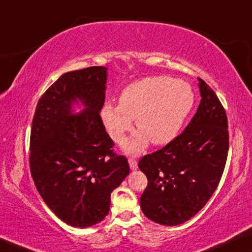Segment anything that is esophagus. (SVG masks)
Here are the masks:
<instances>
[{
    "instance_id": "esophagus-1",
    "label": "esophagus",
    "mask_w": 252,
    "mask_h": 252,
    "mask_svg": "<svg viewBox=\"0 0 252 252\" xmlns=\"http://www.w3.org/2000/svg\"><path fill=\"white\" fill-rule=\"evenodd\" d=\"M128 162H129V166H130L131 170H136L137 169V161H136V158H130L129 160H128Z\"/></svg>"
}]
</instances>
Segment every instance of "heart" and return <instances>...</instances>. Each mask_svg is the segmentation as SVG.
Here are the masks:
<instances>
[{"instance_id":"b5f03b06","label":"heart","mask_w":252,"mask_h":252,"mask_svg":"<svg viewBox=\"0 0 252 252\" xmlns=\"http://www.w3.org/2000/svg\"><path fill=\"white\" fill-rule=\"evenodd\" d=\"M195 102L191 87L168 76L143 79L126 87L119 104L106 103L101 118L116 143H122L133 127V119L141 129L125 143L128 153H137L149 144L164 145L179 134Z\"/></svg>"}]
</instances>
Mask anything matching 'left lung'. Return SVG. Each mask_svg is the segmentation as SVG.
Listing matches in <instances>:
<instances>
[{
    "instance_id": "left-lung-1",
    "label": "left lung",
    "mask_w": 252,
    "mask_h": 252,
    "mask_svg": "<svg viewBox=\"0 0 252 252\" xmlns=\"http://www.w3.org/2000/svg\"><path fill=\"white\" fill-rule=\"evenodd\" d=\"M200 103L180 135L146 154L138 168L148 178L141 208L162 225H179L206 205L216 190L229 152L227 118L211 87L198 77Z\"/></svg>"
}]
</instances>
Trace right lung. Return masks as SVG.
I'll return each instance as SVG.
<instances>
[{
  "label": "right lung",
  "mask_w": 252,
  "mask_h": 252,
  "mask_svg": "<svg viewBox=\"0 0 252 252\" xmlns=\"http://www.w3.org/2000/svg\"><path fill=\"white\" fill-rule=\"evenodd\" d=\"M106 81L103 66L64 73L41 95L32 119L29 164L34 186L57 218L74 227L101 222L111 191L129 173L99 113ZM76 99L86 109L75 116L70 108Z\"/></svg>",
  "instance_id": "obj_1"
}]
</instances>
